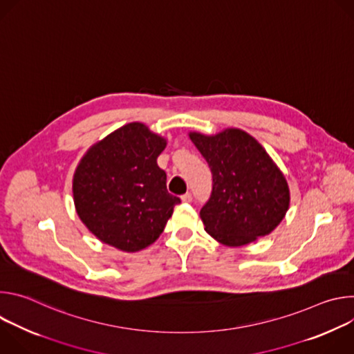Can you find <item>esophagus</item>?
Instances as JSON below:
<instances>
[{
    "label": "esophagus",
    "instance_id": "34e87169",
    "mask_svg": "<svg viewBox=\"0 0 354 354\" xmlns=\"http://www.w3.org/2000/svg\"><path fill=\"white\" fill-rule=\"evenodd\" d=\"M180 198H182L183 203H190V201L193 200V196H192V193H185Z\"/></svg>",
    "mask_w": 354,
    "mask_h": 354
}]
</instances>
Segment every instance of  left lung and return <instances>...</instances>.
<instances>
[{
  "label": "left lung",
  "instance_id": "1",
  "mask_svg": "<svg viewBox=\"0 0 354 354\" xmlns=\"http://www.w3.org/2000/svg\"><path fill=\"white\" fill-rule=\"evenodd\" d=\"M189 137L213 175L212 196L200 210L206 232L227 246L270 234L288 210L290 189L266 149L239 129Z\"/></svg>",
  "mask_w": 354,
  "mask_h": 354
}]
</instances>
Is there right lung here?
<instances>
[{
  "instance_id": "1",
  "label": "right lung",
  "mask_w": 354,
  "mask_h": 354,
  "mask_svg": "<svg viewBox=\"0 0 354 354\" xmlns=\"http://www.w3.org/2000/svg\"><path fill=\"white\" fill-rule=\"evenodd\" d=\"M167 140L133 122L93 144L73 179L74 205L85 227L124 252L158 239L180 198L167 190L157 158Z\"/></svg>"
}]
</instances>
